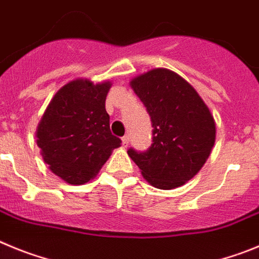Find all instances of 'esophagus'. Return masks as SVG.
<instances>
[{"instance_id":"esophagus-1","label":"esophagus","mask_w":259,"mask_h":259,"mask_svg":"<svg viewBox=\"0 0 259 259\" xmlns=\"http://www.w3.org/2000/svg\"><path fill=\"white\" fill-rule=\"evenodd\" d=\"M122 146L124 147H127V144H129V135H125V137H122Z\"/></svg>"}]
</instances>
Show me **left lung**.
Here are the masks:
<instances>
[{
    "mask_svg": "<svg viewBox=\"0 0 259 259\" xmlns=\"http://www.w3.org/2000/svg\"><path fill=\"white\" fill-rule=\"evenodd\" d=\"M150 113L152 144L127 155L160 190L185 185L199 173L215 142V122L197 92L176 72L155 68L130 81Z\"/></svg>",
    "mask_w": 259,
    "mask_h": 259,
    "instance_id": "1",
    "label": "left lung"
}]
</instances>
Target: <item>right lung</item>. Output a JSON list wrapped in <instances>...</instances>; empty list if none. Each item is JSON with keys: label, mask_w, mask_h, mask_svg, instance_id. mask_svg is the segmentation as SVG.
Instances as JSON below:
<instances>
[{"label": "right lung", "mask_w": 259, "mask_h": 259, "mask_svg": "<svg viewBox=\"0 0 259 259\" xmlns=\"http://www.w3.org/2000/svg\"><path fill=\"white\" fill-rule=\"evenodd\" d=\"M111 82L77 78L64 85L37 127V146L49 169L69 185L94 178L121 139L109 129L106 97Z\"/></svg>", "instance_id": "1"}]
</instances>
